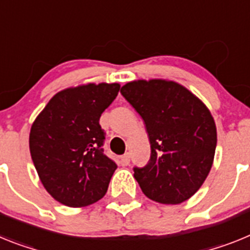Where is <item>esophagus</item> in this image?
<instances>
[{"label":"esophagus","mask_w":250,"mask_h":250,"mask_svg":"<svg viewBox=\"0 0 250 250\" xmlns=\"http://www.w3.org/2000/svg\"><path fill=\"white\" fill-rule=\"evenodd\" d=\"M129 161H131L129 153H125V155H123L122 157H121V164H122L123 166H128V165H129Z\"/></svg>","instance_id":"obj_1"}]
</instances>
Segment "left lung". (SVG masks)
<instances>
[{
	"instance_id": "8db88e82",
	"label": "left lung",
	"mask_w": 250,
	"mask_h": 250,
	"mask_svg": "<svg viewBox=\"0 0 250 250\" xmlns=\"http://www.w3.org/2000/svg\"><path fill=\"white\" fill-rule=\"evenodd\" d=\"M121 93L142 117L151 145L148 164L133 168L141 190L157 203H184L214 162L216 125L209 108L172 80H133Z\"/></svg>"
}]
</instances>
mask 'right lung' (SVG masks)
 Masks as SVG:
<instances>
[{
    "mask_svg": "<svg viewBox=\"0 0 250 250\" xmlns=\"http://www.w3.org/2000/svg\"><path fill=\"white\" fill-rule=\"evenodd\" d=\"M118 83H88L56 93L34 121L30 153L41 184L70 208L97 203L105 195L116 162L102 148V113L119 92Z\"/></svg>",
    "mask_w": 250,
    "mask_h": 250,
    "instance_id": "1",
    "label": "right lung"
}]
</instances>
